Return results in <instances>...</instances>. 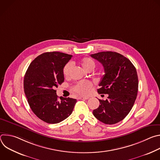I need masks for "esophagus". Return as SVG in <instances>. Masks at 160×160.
I'll list each match as a JSON object with an SVG mask.
<instances>
[{"label":"esophagus","mask_w":160,"mask_h":160,"mask_svg":"<svg viewBox=\"0 0 160 160\" xmlns=\"http://www.w3.org/2000/svg\"><path fill=\"white\" fill-rule=\"evenodd\" d=\"M89 97L85 96V97H80V99H88Z\"/></svg>","instance_id":"34e87169"}]
</instances>
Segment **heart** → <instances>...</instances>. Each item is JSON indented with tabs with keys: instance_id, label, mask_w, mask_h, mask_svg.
<instances>
[{
	"instance_id": "1",
	"label": "heart",
	"mask_w": 160,
	"mask_h": 160,
	"mask_svg": "<svg viewBox=\"0 0 160 160\" xmlns=\"http://www.w3.org/2000/svg\"><path fill=\"white\" fill-rule=\"evenodd\" d=\"M80 64L83 69L87 72H91L96 66V62L90 58H83L80 61ZM73 69V63L69 62L66 63L62 69V73L65 77H70ZM93 84L89 81H80L78 82L73 87L75 92L80 95L85 96L88 94L92 88Z\"/></svg>"
}]
</instances>
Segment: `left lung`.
Here are the masks:
<instances>
[{
    "mask_svg": "<svg viewBox=\"0 0 160 160\" xmlns=\"http://www.w3.org/2000/svg\"><path fill=\"white\" fill-rule=\"evenodd\" d=\"M90 56L100 62L104 70L98 92L108 94L105 101L99 99L100 105L93 115L105 124H115L126 117L137 98L139 81L136 69L128 59L116 52H101Z\"/></svg>",
    "mask_w": 160,
    "mask_h": 160,
    "instance_id": "1",
    "label": "left lung"
}]
</instances>
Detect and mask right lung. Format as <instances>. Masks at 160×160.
Listing matches in <instances>:
<instances>
[{
    "mask_svg": "<svg viewBox=\"0 0 160 160\" xmlns=\"http://www.w3.org/2000/svg\"><path fill=\"white\" fill-rule=\"evenodd\" d=\"M72 55L59 52H45L30 64L24 77V91L35 115L42 121L54 124L69 117L77 99L61 97L56 88L64 80L62 69Z\"/></svg>",
    "mask_w": 160,
    "mask_h": 160,
    "instance_id": "1",
    "label": "right lung"
}]
</instances>
